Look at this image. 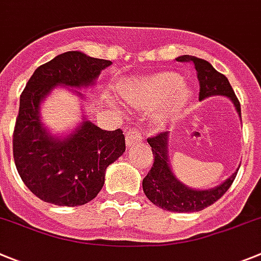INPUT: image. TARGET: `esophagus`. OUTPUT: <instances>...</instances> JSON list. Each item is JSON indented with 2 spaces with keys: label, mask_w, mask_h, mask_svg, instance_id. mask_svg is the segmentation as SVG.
Returning a JSON list of instances; mask_svg holds the SVG:
<instances>
[{
  "label": "esophagus",
  "mask_w": 261,
  "mask_h": 261,
  "mask_svg": "<svg viewBox=\"0 0 261 261\" xmlns=\"http://www.w3.org/2000/svg\"><path fill=\"white\" fill-rule=\"evenodd\" d=\"M125 140L128 147L132 146L133 143L141 142V141H142V133H141V130H138L137 128H135V126L128 128L125 132Z\"/></svg>",
  "instance_id": "34e87169"
}]
</instances>
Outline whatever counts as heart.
<instances>
[{
    "mask_svg": "<svg viewBox=\"0 0 261 261\" xmlns=\"http://www.w3.org/2000/svg\"><path fill=\"white\" fill-rule=\"evenodd\" d=\"M120 94L128 106L137 110H152L163 103L156 114L159 125L173 123L191 98L182 77L169 71L136 79L121 88Z\"/></svg>",
    "mask_w": 261,
    "mask_h": 261,
    "instance_id": "1",
    "label": "heart"
}]
</instances>
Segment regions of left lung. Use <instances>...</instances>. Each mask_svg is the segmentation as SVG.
<instances>
[{
    "label": "left lung",
    "mask_w": 261,
    "mask_h": 261,
    "mask_svg": "<svg viewBox=\"0 0 261 261\" xmlns=\"http://www.w3.org/2000/svg\"><path fill=\"white\" fill-rule=\"evenodd\" d=\"M178 62H191L197 70V77L199 81V101L214 95H224L229 98L241 116V105L238 98L234 94L233 88L229 80L217 72L204 59L191 56H182L177 58ZM168 136L169 132H163L147 140L154 154V164L143 178L142 188L150 202L158 205L159 208L171 212H198L205 207L214 204L217 199L225 194L237 176V171L226 178L224 182L212 189L189 188L181 182L171 168L168 156Z\"/></svg>",
    "instance_id": "left-lung-1"
}]
</instances>
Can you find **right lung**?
I'll return each mask as SVG.
<instances>
[{
  "label": "right lung",
  "instance_id": "right-lung-1",
  "mask_svg": "<svg viewBox=\"0 0 261 261\" xmlns=\"http://www.w3.org/2000/svg\"><path fill=\"white\" fill-rule=\"evenodd\" d=\"M111 61L67 51L42 64L20 95L13 137L15 166L21 180L36 197L56 205L76 207L90 202L105 184L110 164L125 151L121 129L103 130L83 116L67 136L50 133L41 121V103L57 87H93Z\"/></svg>",
  "mask_w": 261,
  "mask_h": 261
}]
</instances>
